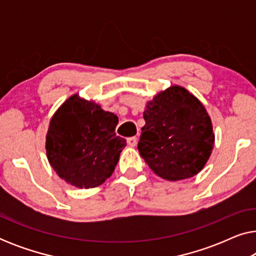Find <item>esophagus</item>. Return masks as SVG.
Returning <instances> with one entry per match:
<instances>
[{
	"label": "esophagus",
	"mask_w": 256,
	"mask_h": 256,
	"mask_svg": "<svg viewBox=\"0 0 256 256\" xmlns=\"http://www.w3.org/2000/svg\"><path fill=\"white\" fill-rule=\"evenodd\" d=\"M127 143L130 146H135L136 144H138V138H136V136H132V138H128Z\"/></svg>",
	"instance_id": "34e87169"
}]
</instances>
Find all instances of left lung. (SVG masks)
I'll return each mask as SVG.
<instances>
[{"label": "left lung", "instance_id": "obj_1", "mask_svg": "<svg viewBox=\"0 0 256 256\" xmlns=\"http://www.w3.org/2000/svg\"><path fill=\"white\" fill-rule=\"evenodd\" d=\"M143 118L138 149L157 176L174 182L200 172L214 134L208 112L194 94L171 86L146 104Z\"/></svg>", "mask_w": 256, "mask_h": 256}]
</instances>
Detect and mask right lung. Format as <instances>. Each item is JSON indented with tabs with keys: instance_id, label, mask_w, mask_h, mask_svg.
Wrapping results in <instances>:
<instances>
[{
	"instance_id": "right-lung-1",
	"label": "right lung",
	"mask_w": 256,
	"mask_h": 256,
	"mask_svg": "<svg viewBox=\"0 0 256 256\" xmlns=\"http://www.w3.org/2000/svg\"><path fill=\"white\" fill-rule=\"evenodd\" d=\"M118 118L94 101L74 94L50 121L46 156L62 180L80 188L99 186L110 178L126 140L116 136Z\"/></svg>"
}]
</instances>
